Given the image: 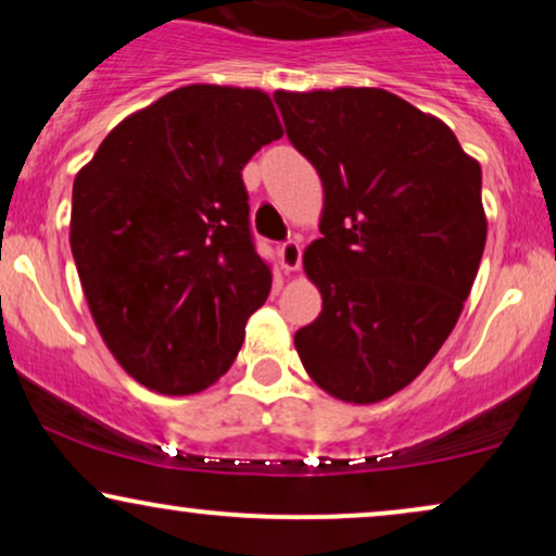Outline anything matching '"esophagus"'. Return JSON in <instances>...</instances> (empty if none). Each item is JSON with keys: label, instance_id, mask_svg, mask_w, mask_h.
<instances>
[{"label": "esophagus", "instance_id": "34e87169", "mask_svg": "<svg viewBox=\"0 0 556 556\" xmlns=\"http://www.w3.org/2000/svg\"><path fill=\"white\" fill-rule=\"evenodd\" d=\"M280 253V263H283L286 270H299L301 268V245L299 240H286L283 245L278 248Z\"/></svg>", "mask_w": 556, "mask_h": 556}]
</instances>
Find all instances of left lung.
Listing matches in <instances>:
<instances>
[{"mask_svg": "<svg viewBox=\"0 0 556 556\" xmlns=\"http://www.w3.org/2000/svg\"><path fill=\"white\" fill-rule=\"evenodd\" d=\"M273 98L324 185V238L303 253L324 308L295 349L321 390L379 402L428 367L458 321L485 245L481 166L443 121L390 90Z\"/></svg>", "mask_w": 556, "mask_h": 556, "instance_id": "1", "label": "left lung"}]
</instances>
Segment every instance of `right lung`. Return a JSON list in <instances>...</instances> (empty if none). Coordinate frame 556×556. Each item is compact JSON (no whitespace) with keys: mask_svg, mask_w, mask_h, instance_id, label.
Wrapping results in <instances>:
<instances>
[{"mask_svg":"<svg viewBox=\"0 0 556 556\" xmlns=\"http://www.w3.org/2000/svg\"><path fill=\"white\" fill-rule=\"evenodd\" d=\"M280 136L263 90L185 86L121 121L75 177L83 293L105 346L149 390L217 382L268 299L242 166Z\"/></svg>","mask_w":556,"mask_h":556,"instance_id":"add662e5","label":"right lung"}]
</instances>
